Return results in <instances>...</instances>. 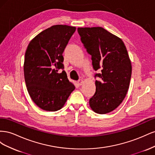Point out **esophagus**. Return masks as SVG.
Returning a JSON list of instances; mask_svg holds the SVG:
<instances>
[{
	"label": "esophagus",
	"mask_w": 155,
	"mask_h": 155,
	"mask_svg": "<svg viewBox=\"0 0 155 155\" xmlns=\"http://www.w3.org/2000/svg\"><path fill=\"white\" fill-rule=\"evenodd\" d=\"M78 83L79 85H82L83 84V79H79V80L78 81Z\"/></svg>",
	"instance_id": "34e87169"
}]
</instances>
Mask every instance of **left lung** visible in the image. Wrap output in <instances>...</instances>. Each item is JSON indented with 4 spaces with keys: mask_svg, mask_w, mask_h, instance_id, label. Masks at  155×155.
<instances>
[{
    "mask_svg": "<svg viewBox=\"0 0 155 155\" xmlns=\"http://www.w3.org/2000/svg\"><path fill=\"white\" fill-rule=\"evenodd\" d=\"M81 41L92 55L96 74V92L89 100L93 111L104 114L116 109L129 87L132 66L123 41L101 27L78 28Z\"/></svg>",
    "mask_w": 155,
    "mask_h": 155,
    "instance_id": "1",
    "label": "left lung"
}]
</instances>
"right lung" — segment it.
<instances>
[{
  "label": "right lung",
  "mask_w": 155,
  "mask_h": 155,
  "mask_svg": "<svg viewBox=\"0 0 155 155\" xmlns=\"http://www.w3.org/2000/svg\"><path fill=\"white\" fill-rule=\"evenodd\" d=\"M74 26L58 25L36 35L25 53L24 74L28 92L41 109L57 111L64 106L75 89L64 69L63 53Z\"/></svg>",
  "instance_id": "obj_1"
}]
</instances>
